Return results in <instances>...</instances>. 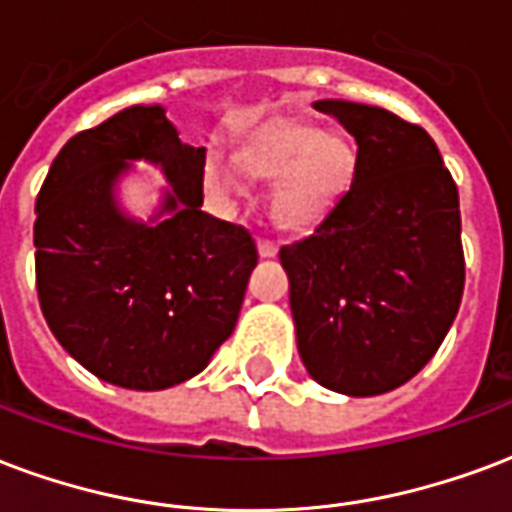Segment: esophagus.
Wrapping results in <instances>:
<instances>
[{
  "instance_id": "esophagus-1",
  "label": "esophagus",
  "mask_w": 512,
  "mask_h": 512,
  "mask_svg": "<svg viewBox=\"0 0 512 512\" xmlns=\"http://www.w3.org/2000/svg\"><path fill=\"white\" fill-rule=\"evenodd\" d=\"M276 241H271V238H260L257 241V252H260V257H274L276 255Z\"/></svg>"
}]
</instances>
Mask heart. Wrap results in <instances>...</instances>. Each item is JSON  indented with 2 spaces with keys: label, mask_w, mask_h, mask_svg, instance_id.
Wrapping results in <instances>:
<instances>
[{
  "label": "heart",
  "mask_w": 512,
  "mask_h": 512,
  "mask_svg": "<svg viewBox=\"0 0 512 512\" xmlns=\"http://www.w3.org/2000/svg\"><path fill=\"white\" fill-rule=\"evenodd\" d=\"M238 168L252 179L276 181L271 211L285 230H309L350 189L355 149L336 132H320L306 121L263 124L241 143ZM203 187L219 206H236L244 198V179L222 154L203 165Z\"/></svg>",
  "instance_id": "obj_1"
}]
</instances>
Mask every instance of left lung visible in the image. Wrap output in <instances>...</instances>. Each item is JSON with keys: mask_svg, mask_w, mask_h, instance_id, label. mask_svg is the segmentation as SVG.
Segmentation results:
<instances>
[{"mask_svg": "<svg viewBox=\"0 0 512 512\" xmlns=\"http://www.w3.org/2000/svg\"><path fill=\"white\" fill-rule=\"evenodd\" d=\"M358 143L355 176L312 236L279 249L298 352L323 388L377 396L434 358L464 293L458 189L437 143L374 105L314 102Z\"/></svg>", "mask_w": 512, "mask_h": 512, "instance_id": "1", "label": "left lung"}]
</instances>
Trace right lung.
Listing matches in <instances>:
<instances>
[{
    "mask_svg": "<svg viewBox=\"0 0 512 512\" xmlns=\"http://www.w3.org/2000/svg\"><path fill=\"white\" fill-rule=\"evenodd\" d=\"M127 159L163 165L168 220L115 208ZM206 149L181 143L160 105H132L64 143L34 211V274L45 323L100 380L162 391L206 369L233 333L257 266L252 233L200 211Z\"/></svg>",
    "mask_w": 512,
    "mask_h": 512,
    "instance_id": "1",
    "label": "right lung"
}]
</instances>
